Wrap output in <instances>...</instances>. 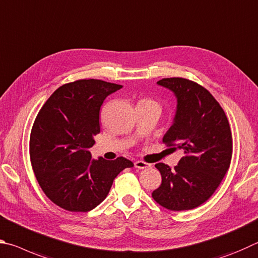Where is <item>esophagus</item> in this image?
I'll list each match as a JSON object with an SVG mask.
<instances>
[{
	"instance_id": "34e87169",
	"label": "esophagus",
	"mask_w": 258,
	"mask_h": 258,
	"mask_svg": "<svg viewBox=\"0 0 258 258\" xmlns=\"http://www.w3.org/2000/svg\"><path fill=\"white\" fill-rule=\"evenodd\" d=\"M150 166H151L150 163H146V162H144V161L135 162V168H137V169H147V168H150Z\"/></svg>"
}]
</instances>
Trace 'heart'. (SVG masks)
Returning <instances> with one entry per match:
<instances>
[{
	"mask_svg": "<svg viewBox=\"0 0 258 258\" xmlns=\"http://www.w3.org/2000/svg\"><path fill=\"white\" fill-rule=\"evenodd\" d=\"M138 105H157V106H159V104H157V102H155L154 99L145 97V98H141V99H139V101H138ZM138 105H137V106H138Z\"/></svg>",
	"mask_w": 258,
	"mask_h": 258,
	"instance_id": "b5f03b06",
	"label": "heart"
}]
</instances>
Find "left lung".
<instances>
[{"instance_id":"1","label":"left lung","mask_w":258,"mask_h":258,"mask_svg":"<svg viewBox=\"0 0 258 258\" xmlns=\"http://www.w3.org/2000/svg\"><path fill=\"white\" fill-rule=\"evenodd\" d=\"M157 84L177 96L174 122L163 143L173 151L181 150L183 157L174 170L168 164H155L162 182L152 197L170 211L196 209L215 192L230 166L232 135L229 120L213 95L195 81L173 77Z\"/></svg>"}]
</instances>
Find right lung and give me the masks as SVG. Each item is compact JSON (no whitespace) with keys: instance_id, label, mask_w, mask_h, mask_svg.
I'll return each mask as SVG.
<instances>
[{"instance_id":"1","label":"right lung","mask_w":258,"mask_h":258,"mask_svg":"<svg viewBox=\"0 0 258 258\" xmlns=\"http://www.w3.org/2000/svg\"><path fill=\"white\" fill-rule=\"evenodd\" d=\"M121 85L79 79L58 87L40 108L31 128L29 155L40 188L69 212H88L105 200L113 180L133 162L90 160L99 134V110Z\"/></svg>"}]
</instances>
